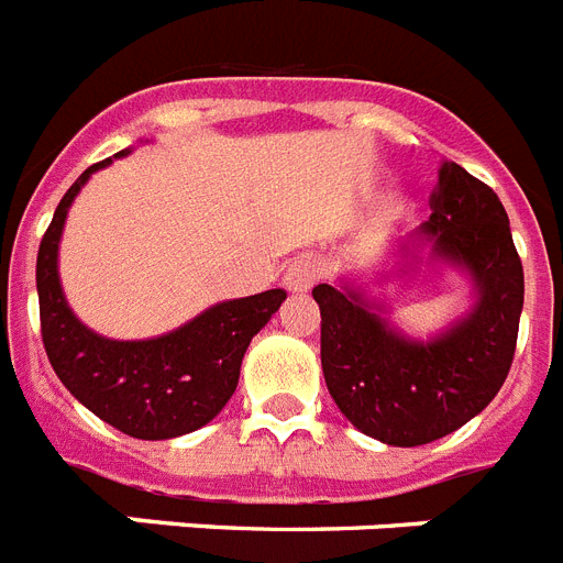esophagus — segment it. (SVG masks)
Returning a JSON list of instances; mask_svg holds the SVG:
<instances>
[{
	"instance_id": "esophagus-1",
	"label": "esophagus",
	"mask_w": 563,
	"mask_h": 563,
	"mask_svg": "<svg viewBox=\"0 0 563 563\" xmlns=\"http://www.w3.org/2000/svg\"><path fill=\"white\" fill-rule=\"evenodd\" d=\"M320 274V263L314 257H297L295 263H291L289 268H286V274H283V286L289 291H309L311 286H314V280H318Z\"/></svg>"
}]
</instances>
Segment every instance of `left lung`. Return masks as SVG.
<instances>
[{
	"label": "left lung",
	"instance_id": "1",
	"mask_svg": "<svg viewBox=\"0 0 563 563\" xmlns=\"http://www.w3.org/2000/svg\"><path fill=\"white\" fill-rule=\"evenodd\" d=\"M432 214L418 231L432 260L472 280L475 306L450 329L415 340L380 318L349 283H320V363L329 395L363 434L423 446L484 412L512 366L523 309V268L498 194L443 159Z\"/></svg>",
	"mask_w": 563,
	"mask_h": 563
}]
</instances>
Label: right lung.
<instances>
[{
  "mask_svg": "<svg viewBox=\"0 0 563 563\" xmlns=\"http://www.w3.org/2000/svg\"><path fill=\"white\" fill-rule=\"evenodd\" d=\"M120 151L117 157H125ZM111 159L91 165L65 191L40 243L42 343L65 389L97 418L140 441H168L206 427L238 389L254 334L286 300L283 289L225 300L174 332L151 340H108L70 311L56 272L65 217L79 188Z\"/></svg>",
  "mask_w": 563,
  "mask_h": 563,
  "instance_id": "right-lung-1",
  "label": "right lung"
}]
</instances>
